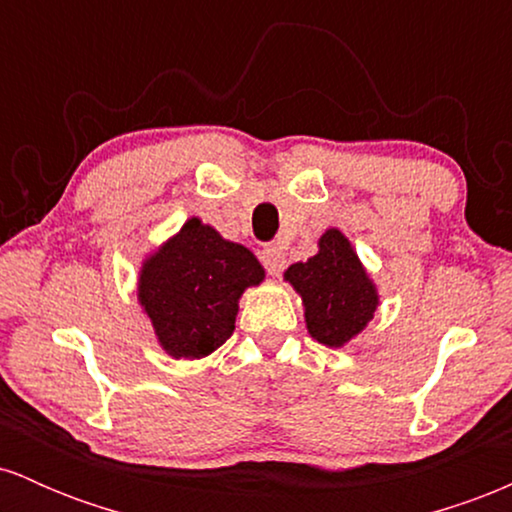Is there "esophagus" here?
I'll use <instances>...</instances> for the list:
<instances>
[{
    "mask_svg": "<svg viewBox=\"0 0 512 512\" xmlns=\"http://www.w3.org/2000/svg\"><path fill=\"white\" fill-rule=\"evenodd\" d=\"M262 264L264 267H267V272L272 274V276H279L281 272H284V267H286V257H284V252H281L279 248H264L262 250Z\"/></svg>",
    "mask_w": 512,
    "mask_h": 512,
    "instance_id": "1",
    "label": "esophagus"
}]
</instances>
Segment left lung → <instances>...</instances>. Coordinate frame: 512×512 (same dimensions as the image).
<instances>
[{"mask_svg":"<svg viewBox=\"0 0 512 512\" xmlns=\"http://www.w3.org/2000/svg\"><path fill=\"white\" fill-rule=\"evenodd\" d=\"M301 296L308 334L330 349H342L373 320L380 293L351 240L339 228H327L308 262L291 264L284 272Z\"/></svg>","mask_w":512,"mask_h":512,"instance_id":"obj_1","label":"left lung"}]
</instances>
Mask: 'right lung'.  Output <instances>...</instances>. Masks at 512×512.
I'll return each instance as SVG.
<instances>
[{"label": "right lung", "mask_w": 512, "mask_h": 512, "mask_svg": "<svg viewBox=\"0 0 512 512\" xmlns=\"http://www.w3.org/2000/svg\"><path fill=\"white\" fill-rule=\"evenodd\" d=\"M262 281L264 267L245 245L190 216L142 260L137 301L158 346L170 358L195 361L231 337L240 296Z\"/></svg>", "instance_id": "right-lung-1"}]
</instances>
